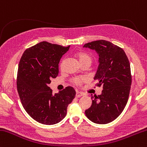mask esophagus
<instances>
[{
    "instance_id": "34e87169",
    "label": "esophagus",
    "mask_w": 147,
    "mask_h": 147,
    "mask_svg": "<svg viewBox=\"0 0 147 147\" xmlns=\"http://www.w3.org/2000/svg\"><path fill=\"white\" fill-rule=\"evenodd\" d=\"M83 96H84V94H83L82 93H81V92H76V98H81V97H82Z\"/></svg>"
}]
</instances>
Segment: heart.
Masks as SVG:
<instances>
[{
	"mask_svg": "<svg viewBox=\"0 0 147 147\" xmlns=\"http://www.w3.org/2000/svg\"><path fill=\"white\" fill-rule=\"evenodd\" d=\"M77 59H78L79 63L81 64H84L85 63H91L92 62V57H90L88 54H86L84 52H78L76 54ZM63 64V61H61V64H60V66L61 68H62ZM83 82V78H75L73 79V83L74 84L76 85H80L81 84V83Z\"/></svg>",
	"mask_w": 147,
	"mask_h": 147,
	"instance_id": "b5f03b06",
	"label": "heart"
}]
</instances>
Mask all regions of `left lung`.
<instances>
[{"label": "left lung", "mask_w": 147, "mask_h": 147, "mask_svg": "<svg viewBox=\"0 0 147 147\" xmlns=\"http://www.w3.org/2000/svg\"><path fill=\"white\" fill-rule=\"evenodd\" d=\"M84 47L98 54L99 65L94 80L103 89L100 96H91L92 105L85 114L94 123H109L122 113L127 102L131 84L129 60L122 48L106 40L93 41Z\"/></svg>", "instance_id": "8db88e82"}]
</instances>
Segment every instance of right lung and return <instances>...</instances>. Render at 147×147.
<instances>
[{
    "instance_id": "1",
    "label": "right lung",
    "mask_w": 147,
    "mask_h": 147,
    "mask_svg": "<svg viewBox=\"0 0 147 147\" xmlns=\"http://www.w3.org/2000/svg\"><path fill=\"white\" fill-rule=\"evenodd\" d=\"M69 47L42 42L27 49L20 61L18 94L25 111L41 124L51 125L62 120L75 98L71 86L55 94L49 87L51 78L58 76L59 63Z\"/></svg>"
}]
</instances>
